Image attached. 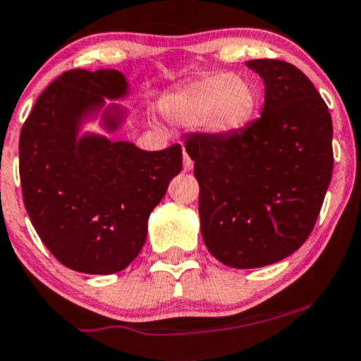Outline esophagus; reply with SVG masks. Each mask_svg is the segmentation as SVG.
<instances>
[{"mask_svg":"<svg viewBox=\"0 0 361 361\" xmlns=\"http://www.w3.org/2000/svg\"><path fill=\"white\" fill-rule=\"evenodd\" d=\"M192 170V160L188 157V153H184V172H191Z\"/></svg>","mask_w":361,"mask_h":361,"instance_id":"1","label":"esophagus"}]
</instances>
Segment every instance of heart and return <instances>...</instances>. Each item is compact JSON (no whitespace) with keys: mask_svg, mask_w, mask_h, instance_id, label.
Segmentation results:
<instances>
[{"mask_svg":"<svg viewBox=\"0 0 361 361\" xmlns=\"http://www.w3.org/2000/svg\"><path fill=\"white\" fill-rule=\"evenodd\" d=\"M258 106V92L241 73L215 72L166 92L160 110L179 126H196L210 137H226L243 129Z\"/></svg>","mask_w":361,"mask_h":361,"instance_id":"obj_1","label":"heart"}]
</instances>
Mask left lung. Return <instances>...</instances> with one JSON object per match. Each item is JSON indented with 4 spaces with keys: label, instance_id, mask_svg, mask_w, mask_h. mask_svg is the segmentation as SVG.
Wrapping results in <instances>:
<instances>
[{
    "label": "left lung",
    "instance_id": "8db88e82",
    "mask_svg": "<svg viewBox=\"0 0 361 361\" xmlns=\"http://www.w3.org/2000/svg\"><path fill=\"white\" fill-rule=\"evenodd\" d=\"M265 86L259 118L226 137L192 134L201 235L224 265L258 269L308 239L332 177V118L312 80L281 60H250Z\"/></svg>",
    "mask_w": 361,
    "mask_h": 361
}]
</instances>
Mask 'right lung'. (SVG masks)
<instances>
[{
    "mask_svg": "<svg viewBox=\"0 0 361 361\" xmlns=\"http://www.w3.org/2000/svg\"><path fill=\"white\" fill-rule=\"evenodd\" d=\"M127 77L114 68L63 72L42 91L18 141L25 210L58 262L75 272L110 275L130 265L148 219L182 170V148L145 151L106 134L130 110ZM96 121L104 135L86 131Z\"/></svg>",
    "mask_w": 361,
    "mask_h": 361,
    "instance_id": "obj_1",
    "label": "right lung"
}]
</instances>
